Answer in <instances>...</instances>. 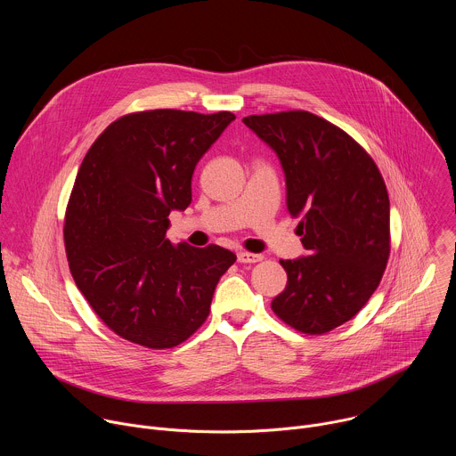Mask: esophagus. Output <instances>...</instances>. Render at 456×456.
<instances>
[{
    "label": "esophagus",
    "instance_id": "34e87169",
    "mask_svg": "<svg viewBox=\"0 0 456 456\" xmlns=\"http://www.w3.org/2000/svg\"><path fill=\"white\" fill-rule=\"evenodd\" d=\"M236 256H238L240 264H257V262H262V259H264L262 254H252V252H247V250H240Z\"/></svg>",
    "mask_w": 456,
    "mask_h": 456
}]
</instances>
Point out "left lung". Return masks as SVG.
Wrapping results in <instances>:
<instances>
[{"mask_svg":"<svg viewBox=\"0 0 456 456\" xmlns=\"http://www.w3.org/2000/svg\"><path fill=\"white\" fill-rule=\"evenodd\" d=\"M243 122L280 157L287 211L301 218L310 256L281 259L287 287L273 312L297 332L322 336L350 321L379 287L392 248L384 178L346 132L303 110Z\"/></svg>","mask_w":456,"mask_h":456,"instance_id":"obj_1","label":"left lung"}]
</instances>
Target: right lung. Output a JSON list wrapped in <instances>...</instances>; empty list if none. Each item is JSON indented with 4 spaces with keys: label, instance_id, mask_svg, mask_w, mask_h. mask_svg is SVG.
Masks as SVG:
<instances>
[{
    "label": "right lung",
    "instance_id": "obj_1",
    "mask_svg": "<svg viewBox=\"0 0 456 456\" xmlns=\"http://www.w3.org/2000/svg\"><path fill=\"white\" fill-rule=\"evenodd\" d=\"M236 118L146 110L113 120L88 150L64 215V248L77 289L118 338L173 348L206 322L236 256L173 247L169 213L191 204L197 162Z\"/></svg>",
    "mask_w": 456,
    "mask_h": 456
}]
</instances>
